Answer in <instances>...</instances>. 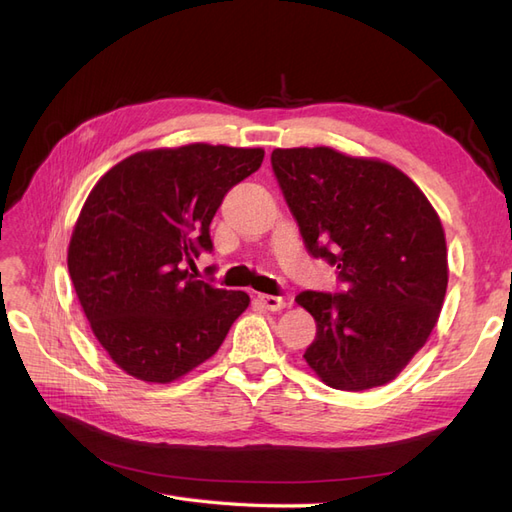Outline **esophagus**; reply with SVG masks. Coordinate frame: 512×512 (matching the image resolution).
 Returning <instances> with one entry per match:
<instances>
[{"instance_id":"34e87169","label":"esophagus","mask_w":512,"mask_h":512,"mask_svg":"<svg viewBox=\"0 0 512 512\" xmlns=\"http://www.w3.org/2000/svg\"><path fill=\"white\" fill-rule=\"evenodd\" d=\"M258 301L265 305L269 312H280L286 307V301L282 297H273V294H258Z\"/></svg>"}]
</instances>
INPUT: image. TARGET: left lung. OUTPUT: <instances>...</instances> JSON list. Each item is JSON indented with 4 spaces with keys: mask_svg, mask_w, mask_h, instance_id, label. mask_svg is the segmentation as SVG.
<instances>
[{
    "mask_svg": "<svg viewBox=\"0 0 512 512\" xmlns=\"http://www.w3.org/2000/svg\"><path fill=\"white\" fill-rule=\"evenodd\" d=\"M271 166L307 252L342 292L303 290L316 320L303 359L339 391L391 382L423 348L448 284L438 213L399 168L329 147L275 149Z\"/></svg>",
    "mask_w": 512,
    "mask_h": 512,
    "instance_id": "8db88e82",
    "label": "left lung"
}]
</instances>
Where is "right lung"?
I'll return each mask as SVG.
<instances>
[{
	"label": "right lung",
	"mask_w": 512,
	"mask_h": 512,
	"mask_svg": "<svg viewBox=\"0 0 512 512\" xmlns=\"http://www.w3.org/2000/svg\"><path fill=\"white\" fill-rule=\"evenodd\" d=\"M262 158V149L205 143L141 151L87 196L68 271L91 331L126 374L181 378L218 352L250 305L241 290L194 280L188 265L213 252L215 211Z\"/></svg>",
	"instance_id": "right-lung-1"
}]
</instances>
